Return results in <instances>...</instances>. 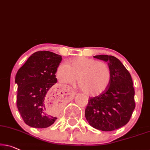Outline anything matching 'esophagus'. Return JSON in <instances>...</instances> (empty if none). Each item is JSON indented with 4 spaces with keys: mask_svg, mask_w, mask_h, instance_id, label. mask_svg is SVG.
Returning <instances> with one entry per match:
<instances>
[{
    "mask_svg": "<svg viewBox=\"0 0 150 150\" xmlns=\"http://www.w3.org/2000/svg\"><path fill=\"white\" fill-rule=\"evenodd\" d=\"M69 89H70V91H71V93H73V94H74V91L72 88H70H70H69Z\"/></svg>",
    "mask_w": 150,
    "mask_h": 150,
    "instance_id": "1",
    "label": "esophagus"
}]
</instances>
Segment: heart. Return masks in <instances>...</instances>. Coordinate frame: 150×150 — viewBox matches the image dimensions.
Returning a JSON list of instances; mask_svg holds the SVG:
<instances>
[{
    "instance_id": "obj_1",
    "label": "heart",
    "mask_w": 150,
    "mask_h": 150,
    "mask_svg": "<svg viewBox=\"0 0 150 150\" xmlns=\"http://www.w3.org/2000/svg\"><path fill=\"white\" fill-rule=\"evenodd\" d=\"M58 80L63 83H72L77 78L80 88L90 96H96L104 92L111 80V71L104 62L78 57L62 64L56 71Z\"/></svg>"
}]
</instances>
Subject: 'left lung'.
I'll use <instances>...</instances> for the list:
<instances>
[{
  "label": "left lung",
  "mask_w": 150,
  "mask_h": 150,
  "mask_svg": "<svg viewBox=\"0 0 150 150\" xmlns=\"http://www.w3.org/2000/svg\"><path fill=\"white\" fill-rule=\"evenodd\" d=\"M93 57L108 62L111 80L104 92L88 99L86 119L95 129L114 131L129 122L135 108L133 80L129 71L116 57L105 55Z\"/></svg>",
  "instance_id": "obj_1"
}]
</instances>
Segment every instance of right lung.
<instances>
[{
    "mask_svg": "<svg viewBox=\"0 0 150 150\" xmlns=\"http://www.w3.org/2000/svg\"><path fill=\"white\" fill-rule=\"evenodd\" d=\"M62 59V56L53 52L37 51L17 71L15 80L17 84V106L24 122L30 127L43 129L57 120L49 114L47 104L51 87L57 82L55 74ZM55 94L53 97L58 96L57 92Z\"/></svg>",
    "mask_w": 150,
    "mask_h": 150,
    "instance_id": "obj_1",
    "label": "right lung"
}]
</instances>
